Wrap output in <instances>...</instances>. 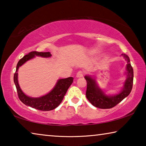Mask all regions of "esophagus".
Here are the masks:
<instances>
[{"label": "esophagus", "mask_w": 146, "mask_h": 146, "mask_svg": "<svg viewBox=\"0 0 146 146\" xmlns=\"http://www.w3.org/2000/svg\"><path fill=\"white\" fill-rule=\"evenodd\" d=\"M83 76H84V73L82 71H79L78 72L76 73V76L77 78H82L83 77Z\"/></svg>", "instance_id": "obj_1"}]
</instances>
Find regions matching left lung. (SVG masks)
<instances>
[{
	"label": "left lung",
	"mask_w": 146,
	"mask_h": 146,
	"mask_svg": "<svg viewBox=\"0 0 146 146\" xmlns=\"http://www.w3.org/2000/svg\"><path fill=\"white\" fill-rule=\"evenodd\" d=\"M122 55L127 63L125 67L126 79L123 84V87L118 93L113 95H107L98 87L95 77L90 75L85 76L87 81L86 97L95 107L100 109L112 108L127 97L131 91L133 83V69L131 65L129 56L125 54H122Z\"/></svg>",
	"instance_id": "left-lung-1"
}]
</instances>
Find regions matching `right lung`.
Here are the masks:
<instances>
[{
	"mask_svg": "<svg viewBox=\"0 0 146 146\" xmlns=\"http://www.w3.org/2000/svg\"><path fill=\"white\" fill-rule=\"evenodd\" d=\"M36 56H41V57L49 58L51 56L50 52H37V51H32L26 55L18 62L17 65L16 71L14 74V82L15 84L17 93L20 100L24 104L30 106V107L36 109L40 111H50L60 105L62 101L64 95L70 88V86L73 83V78L68 77L66 78L58 79L56 82L55 87L53 88L50 92L46 95L42 96L40 97H31L27 96L24 93L19 84L18 82V70L19 67L23 66L24 63L31 59L35 57Z\"/></svg>",
	"mask_w": 146,
	"mask_h": 146,
	"instance_id": "add662e5",
	"label": "right lung"
}]
</instances>
